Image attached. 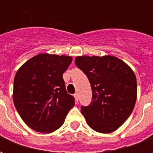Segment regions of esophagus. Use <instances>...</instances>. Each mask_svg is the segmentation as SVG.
<instances>
[{
	"mask_svg": "<svg viewBox=\"0 0 153 153\" xmlns=\"http://www.w3.org/2000/svg\"><path fill=\"white\" fill-rule=\"evenodd\" d=\"M74 98H75V101H76V102H78V101H79V94H78V93H74Z\"/></svg>",
	"mask_w": 153,
	"mask_h": 153,
	"instance_id": "obj_1",
	"label": "esophagus"
}]
</instances>
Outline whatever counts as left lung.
<instances>
[{"instance_id": "obj_1", "label": "left lung", "mask_w": 153, "mask_h": 153, "mask_svg": "<svg viewBox=\"0 0 153 153\" xmlns=\"http://www.w3.org/2000/svg\"><path fill=\"white\" fill-rule=\"evenodd\" d=\"M75 65L86 74L92 88V102L88 106H81L88 125L99 133L116 130L134 107V73L124 61L111 56H78Z\"/></svg>"}]
</instances>
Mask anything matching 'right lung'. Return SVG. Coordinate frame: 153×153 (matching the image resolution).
I'll return each instance as SVG.
<instances>
[{"instance_id": "1", "label": "right lung", "mask_w": 153, "mask_h": 153, "mask_svg": "<svg viewBox=\"0 0 153 153\" xmlns=\"http://www.w3.org/2000/svg\"><path fill=\"white\" fill-rule=\"evenodd\" d=\"M71 62V56L39 54L15 74L14 104L22 120L35 131L58 129L74 106V97L67 93L63 79Z\"/></svg>"}]
</instances>
